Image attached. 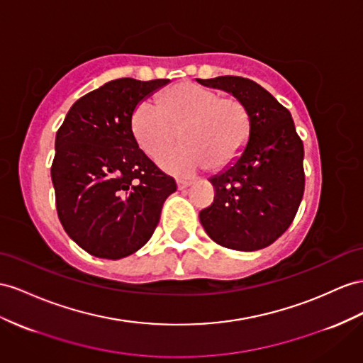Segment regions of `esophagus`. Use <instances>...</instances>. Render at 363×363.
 I'll return each mask as SVG.
<instances>
[{
  "instance_id": "34e87169",
  "label": "esophagus",
  "mask_w": 363,
  "mask_h": 363,
  "mask_svg": "<svg viewBox=\"0 0 363 363\" xmlns=\"http://www.w3.org/2000/svg\"><path fill=\"white\" fill-rule=\"evenodd\" d=\"M176 182H178V189H181V190L190 187V185L193 184V181H189V179H178Z\"/></svg>"
}]
</instances>
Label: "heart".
Returning a JSON list of instances; mask_svg holds the SVG:
<instances>
[{
  "label": "heart",
  "instance_id": "1",
  "mask_svg": "<svg viewBox=\"0 0 363 363\" xmlns=\"http://www.w3.org/2000/svg\"><path fill=\"white\" fill-rule=\"evenodd\" d=\"M138 104L130 119L132 135L150 157L160 156L176 139L182 145L161 156L174 173H193L206 167L220 170L242 155L252 135V115L242 101L198 82L182 81Z\"/></svg>",
  "mask_w": 363,
  "mask_h": 363
}]
</instances>
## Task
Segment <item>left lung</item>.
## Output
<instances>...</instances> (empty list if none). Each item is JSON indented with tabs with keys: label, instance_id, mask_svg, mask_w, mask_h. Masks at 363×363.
Wrapping results in <instances>:
<instances>
[{
	"label": "left lung",
	"instance_id": "left-lung-1",
	"mask_svg": "<svg viewBox=\"0 0 363 363\" xmlns=\"http://www.w3.org/2000/svg\"><path fill=\"white\" fill-rule=\"evenodd\" d=\"M239 98L252 115V135L239 160L210 182L215 201L199 213L216 244L255 252L281 238L305 190L303 143L291 113L257 82L242 77L198 79Z\"/></svg>",
	"mask_w": 363,
	"mask_h": 363
}]
</instances>
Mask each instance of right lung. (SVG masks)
<instances>
[{
    "label": "right lung",
    "instance_id": "1",
    "mask_svg": "<svg viewBox=\"0 0 363 363\" xmlns=\"http://www.w3.org/2000/svg\"><path fill=\"white\" fill-rule=\"evenodd\" d=\"M169 79L119 78L81 96L55 139L52 182L66 233L87 253L121 259L141 248L160 222L174 178L132 135L138 102Z\"/></svg>",
    "mask_w": 363,
    "mask_h": 363
}]
</instances>
